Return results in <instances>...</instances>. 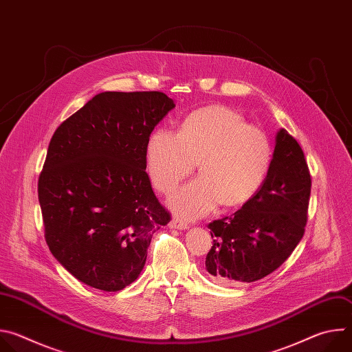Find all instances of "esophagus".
<instances>
[{"label":"esophagus","mask_w":352,"mask_h":352,"mask_svg":"<svg viewBox=\"0 0 352 352\" xmlns=\"http://www.w3.org/2000/svg\"><path fill=\"white\" fill-rule=\"evenodd\" d=\"M168 226H170V228H174V230H186L188 228V224L185 221H182L179 219H175V217L170 221Z\"/></svg>","instance_id":"esophagus-1"}]
</instances>
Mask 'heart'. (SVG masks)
Here are the masks:
<instances>
[{
    "instance_id": "obj_1",
    "label": "heart",
    "mask_w": 352,
    "mask_h": 352,
    "mask_svg": "<svg viewBox=\"0 0 352 352\" xmlns=\"http://www.w3.org/2000/svg\"><path fill=\"white\" fill-rule=\"evenodd\" d=\"M196 163L200 177L168 200L175 213L188 219L204 217L220 204L224 209L246 205L267 177L272 144L262 129L226 106L192 111L177 133L156 129L150 135L146 171L159 192L171 193Z\"/></svg>"
}]
</instances>
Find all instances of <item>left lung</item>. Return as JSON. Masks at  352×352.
<instances>
[{
    "label": "left lung",
    "mask_w": 352,
    "mask_h": 352,
    "mask_svg": "<svg viewBox=\"0 0 352 352\" xmlns=\"http://www.w3.org/2000/svg\"><path fill=\"white\" fill-rule=\"evenodd\" d=\"M309 196L302 148L281 128L261 190L232 216L208 226L214 238L205 262L209 277L219 284L254 283L278 269L304 236Z\"/></svg>",
    "instance_id": "8db88e82"
}]
</instances>
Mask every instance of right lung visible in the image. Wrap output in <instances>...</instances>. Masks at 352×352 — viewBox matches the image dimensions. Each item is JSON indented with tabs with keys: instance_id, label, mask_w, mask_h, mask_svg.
Wrapping results in <instances>:
<instances>
[{
	"instance_id": "add662e5",
	"label": "right lung",
	"mask_w": 352,
	"mask_h": 352,
	"mask_svg": "<svg viewBox=\"0 0 352 352\" xmlns=\"http://www.w3.org/2000/svg\"><path fill=\"white\" fill-rule=\"evenodd\" d=\"M175 107L162 91H103L65 120L38 178L45 241L75 278L120 291L144 267L171 219L150 185L146 146Z\"/></svg>"
}]
</instances>
